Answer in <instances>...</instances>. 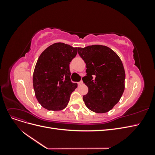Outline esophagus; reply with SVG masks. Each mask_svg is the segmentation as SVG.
<instances>
[{"mask_svg": "<svg viewBox=\"0 0 155 155\" xmlns=\"http://www.w3.org/2000/svg\"><path fill=\"white\" fill-rule=\"evenodd\" d=\"M78 85H81L83 83V81H80L79 82H78Z\"/></svg>", "mask_w": 155, "mask_h": 155, "instance_id": "obj_1", "label": "esophagus"}]
</instances>
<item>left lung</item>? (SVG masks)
I'll list each match as a JSON object with an SVG mask.
<instances>
[{
    "mask_svg": "<svg viewBox=\"0 0 155 155\" xmlns=\"http://www.w3.org/2000/svg\"><path fill=\"white\" fill-rule=\"evenodd\" d=\"M78 54L87 65L83 78L88 92L83 100L88 109L105 113L118 103L125 89V73L119 56L103 45L78 48Z\"/></svg>",
    "mask_w": 155,
    "mask_h": 155,
    "instance_id": "1",
    "label": "left lung"
}]
</instances>
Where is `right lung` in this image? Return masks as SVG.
<instances>
[{
  "label": "right lung",
  "mask_w": 155,
  "mask_h": 155,
  "mask_svg": "<svg viewBox=\"0 0 155 155\" xmlns=\"http://www.w3.org/2000/svg\"><path fill=\"white\" fill-rule=\"evenodd\" d=\"M78 48L56 43L40 55L33 74L35 97L49 110H61L68 105L70 96L78 87L70 79L69 64L76 57Z\"/></svg>",
  "instance_id": "right-lung-1"
}]
</instances>
